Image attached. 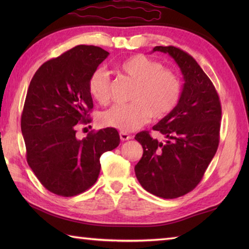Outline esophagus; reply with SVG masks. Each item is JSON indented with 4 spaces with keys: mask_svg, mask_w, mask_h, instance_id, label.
Listing matches in <instances>:
<instances>
[{
    "mask_svg": "<svg viewBox=\"0 0 249 249\" xmlns=\"http://www.w3.org/2000/svg\"><path fill=\"white\" fill-rule=\"evenodd\" d=\"M120 138H121L122 141H126V140H129L131 138V136L127 133H125V131H121Z\"/></svg>",
    "mask_w": 249,
    "mask_h": 249,
    "instance_id": "esophagus-1",
    "label": "esophagus"
}]
</instances>
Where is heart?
Wrapping results in <instances>:
<instances>
[{
    "label": "heart",
    "instance_id": "heart-1",
    "mask_svg": "<svg viewBox=\"0 0 249 249\" xmlns=\"http://www.w3.org/2000/svg\"><path fill=\"white\" fill-rule=\"evenodd\" d=\"M119 70L136 80L134 100L118 104L102 114L105 126L131 131L143 126L153 115L156 119L171 113L181 97V82L160 62L144 54H135L121 62ZM89 92L97 103L106 105L110 98V78L103 68L94 71L88 82Z\"/></svg>",
    "mask_w": 249,
    "mask_h": 249
}]
</instances>
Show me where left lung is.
Instances as JSON below:
<instances>
[{
	"label": "left lung",
	"mask_w": 249,
	"mask_h": 249,
	"mask_svg": "<svg viewBox=\"0 0 249 249\" xmlns=\"http://www.w3.org/2000/svg\"><path fill=\"white\" fill-rule=\"evenodd\" d=\"M153 51L169 53L184 77L178 104L153 130L168 140L161 143L149 131L135 139L143 155L135 166L136 177L146 192L174 199L197 186L219 144L221 106L217 91L192 55L173 46H156Z\"/></svg>",
	"instance_id": "obj_1"
}]
</instances>
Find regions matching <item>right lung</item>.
<instances>
[{"mask_svg": "<svg viewBox=\"0 0 249 249\" xmlns=\"http://www.w3.org/2000/svg\"><path fill=\"white\" fill-rule=\"evenodd\" d=\"M109 52L79 45L45 62L32 78L21 114L26 161L49 192L72 197L97 181L99 158L120 144L115 128L77 139V124L91 123L89 76Z\"/></svg>", "mask_w": 249, "mask_h": 249, "instance_id": "obj_1", "label": "right lung"}]
</instances>
